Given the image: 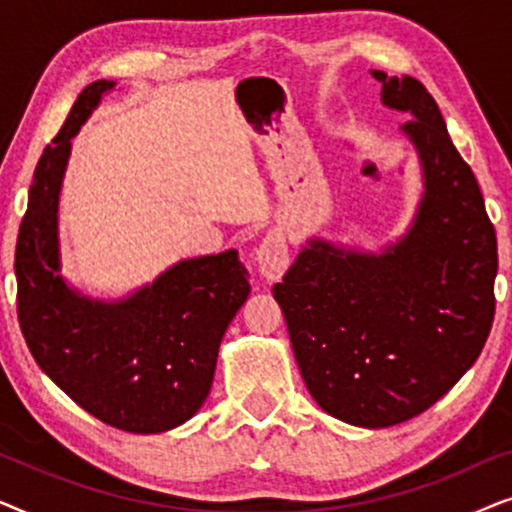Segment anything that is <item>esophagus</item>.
<instances>
[{
	"label": "esophagus",
	"instance_id": "34e87169",
	"mask_svg": "<svg viewBox=\"0 0 512 512\" xmlns=\"http://www.w3.org/2000/svg\"><path fill=\"white\" fill-rule=\"evenodd\" d=\"M256 261H258V272H261L265 279L277 282L291 263L289 244H286L284 237L277 233L265 235L263 242L258 244L256 249Z\"/></svg>",
	"mask_w": 512,
	"mask_h": 512
}]
</instances>
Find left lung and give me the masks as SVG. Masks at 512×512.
I'll return each mask as SVG.
<instances>
[{"mask_svg": "<svg viewBox=\"0 0 512 512\" xmlns=\"http://www.w3.org/2000/svg\"><path fill=\"white\" fill-rule=\"evenodd\" d=\"M382 102L424 165L426 193L403 242L382 256L312 242L275 284L314 401L347 424L384 429L429 410L473 366L492 331L496 230L443 114L412 76H387Z\"/></svg>", "mask_w": 512, "mask_h": 512, "instance_id": "1", "label": "left lung"}]
</instances>
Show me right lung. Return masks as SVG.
Here are the masks:
<instances>
[{
	"label": "right lung",
	"instance_id": "right-lung-1",
	"mask_svg": "<svg viewBox=\"0 0 512 512\" xmlns=\"http://www.w3.org/2000/svg\"><path fill=\"white\" fill-rule=\"evenodd\" d=\"M114 81L81 90L41 153L16 242L18 321L39 368L83 410L130 433L191 419L223 333L249 296L237 251L181 261L125 303L76 296L58 275V195L76 130Z\"/></svg>",
	"mask_w": 512,
	"mask_h": 512
}]
</instances>
